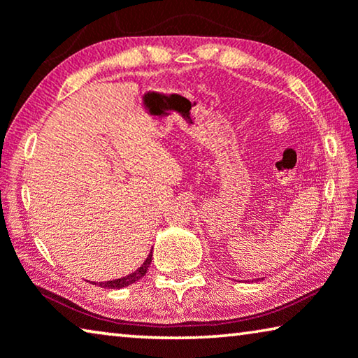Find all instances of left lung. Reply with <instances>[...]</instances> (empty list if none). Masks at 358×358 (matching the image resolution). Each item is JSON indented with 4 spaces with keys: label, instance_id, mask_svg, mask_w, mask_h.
I'll list each match as a JSON object with an SVG mask.
<instances>
[{
    "label": "left lung",
    "instance_id": "left-lung-1",
    "mask_svg": "<svg viewBox=\"0 0 358 358\" xmlns=\"http://www.w3.org/2000/svg\"><path fill=\"white\" fill-rule=\"evenodd\" d=\"M257 280H263V279H257Z\"/></svg>",
    "mask_w": 358,
    "mask_h": 358
}]
</instances>
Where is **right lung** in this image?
<instances>
[{
    "label": "right lung",
    "instance_id": "1",
    "mask_svg": "<svg viewBox=\"0 0 358 358\" xmlns=\"http://www.w3.org/2000/svg\"><path fill=\"white\" fill-rule=\"evenodd\" d=\"M151 259H152V250L150 252L148 258L145 259V263L140 266L137 271H134L132 274H129L126 277H121V279H115V280H108V282H99L97 285L99 287H103V288H124V287H129L135 283L137 280H140L141 277L146 274V271H148L150 264H151Z\"/></svg>",
    "mask_w": 358,
    "mask_h": 358
}]
</instances>
